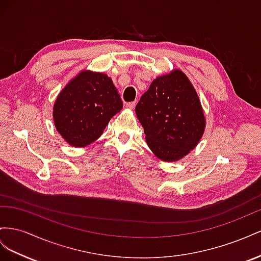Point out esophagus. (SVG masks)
Instances as JSON below:
<instances>
[{
	"instance_id": "1",
	"label": "esophagus",
	"mask_w": 261,
	"mask_h": 261,
	"mask_svg": "<svg viewBox=\"0 0 261 261\" xmlns=\"http://www.w3.org/2000/svg\"><path fill=\"white\" fill-rule=\"evenodd\" d=\"M136 105H137V102L136 101H130V102H126L125 103V106L128 107V108H130V109H133L136 107Z\"/></svg>"
}]
</instances>
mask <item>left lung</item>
Segmentation results:
<instances>
[{
	"instance_id": "left-lung-1",
	"label": "left lung",
	"mask_w": 261,
	"mask_h": 261,
	"mask_svg": "<svg viewBox=\"0 0 261 261\" xmlns=\"http://www.w3.org/2000/svg\"><path fill=\"white\" fill-rule=\"evenodd\" d=\"M136 113L148 147L163 161L180 160L203 135L205 120L199 97L179 70L154 80Z\"/></svg>"
}]
</instances>
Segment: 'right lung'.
Here are the masks:
<instances>
[{"instance_id":"1","label":"right lung","mask_w":261,"mask_h":261,"mask_svg":"<svg viewBox=\"0 0 261 261\" xmlns=\"http://www.w3.org/2000/svg\"><path fill=\"white\" fill-rule=\"evenodd\" d=\"M122 108V100L106 74L82 72L59 94L54 107L55 125L73 146L97 140L109 120Z\"/></svg>"}]
</instances>
